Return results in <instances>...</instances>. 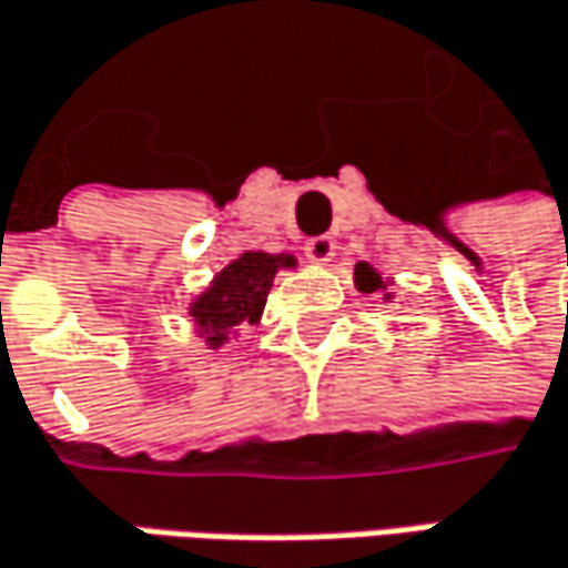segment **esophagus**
<instances>
[{
	"label": "esophagus",
	"instance_id": "obj_1",
	"mask_svg": "<svg viewBox=\"0 0 568 568\" xmlns=\"http://www.w3.org/2000/svg\"><path fill=\"white\" fill-rule=\"evenodd\" d=\"M334 253H337V244L331 241V237H315V241H308L305 244V256L317 263V266H327L331 260H334Z\"/></svg>",
	"mask_w": 568,
	"mask_h": 568
}]
</instances>
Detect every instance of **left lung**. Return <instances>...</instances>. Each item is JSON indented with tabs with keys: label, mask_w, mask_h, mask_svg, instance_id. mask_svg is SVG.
<instances>
[{
	"label": "left lung",
	"mask_w": 568,
	"mask_h": 568,
	"mask_svg": "<svg viewBox=\"0 0 568 568\" xmlns=\"http://www.w3.org/2000/svg\"><path fill=\"white\" fill-rule=\"evenodd\" d=\"M353 283L359 292H366V295H373V292H385V298H392V292H388V280H383V273L376 270V266H369V263H356V270H353Z\"/></svg>",
	"instance_id": "1"
}]
</instances>
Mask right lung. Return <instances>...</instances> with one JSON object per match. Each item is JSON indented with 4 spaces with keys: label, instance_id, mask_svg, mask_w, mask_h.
<instances>
[{
    "label": "right lung",
    "instance_id": "right-lung-1",
    "mask_svg": "<svg viewBox=\"0 0 568 568\" xmlns=\"http://www.w3.org/2000/svg\"><path fill=\"white\" fill-rule=\"evenodd\" d=\"M295 266L298 260L292 253L244 251L237 260H231L209 288L189 302V317L205 347L217 351L231 341V334H237L241 324H256L266 308L276 273Z\"/></svg>",
    "mask_w": 568,
    "mask_h": 568
}]
</instances>
